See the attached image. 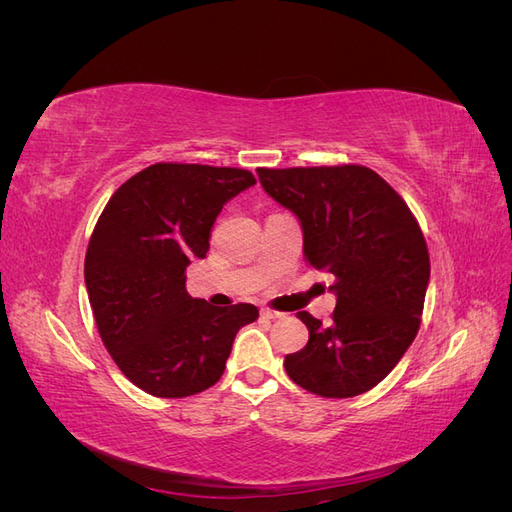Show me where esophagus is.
Listing matches in <instances>:
<instances>
[{
	"instance_id": "34e87169",
	"label": "esophagus",
	"mask_w": 512,
	"mask_h": 512,
	"mask_svg": "<svg viewBox=\"0 0 512 512\" xmlns=\"http://www.w3.org/2000/svg\"><path fill=\"white\" fill-rule=\"evenodd\" d=\"M260 316L267 318V320H277V318H284L286 314L284 312H275V309H269V307H262L260 309Z\"/></svg>"
}]
</instances>
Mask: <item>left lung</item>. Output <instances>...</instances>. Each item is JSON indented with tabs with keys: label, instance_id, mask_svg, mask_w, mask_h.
Wrapping results in <instances>:
<instances>
[{
	"label": "left lung",
	"instance_id": "1",
	"mask_svg": "<svg viewBox=\"0 0 512 512\" xmlns=\"http://www.w3.org/2000/svg\"><path fill=\"white\" fill-rule=\"evenodd\" d=\"M265 192L297 215L307 265L335 277L329 322L307 312L305 348L286 374L320 397H354L391 374L421 327L427 243L412 211L371 168H258Z\"/></svg>",
	"mask_w": 512,
	"mask_h": 512
}]
</instances>
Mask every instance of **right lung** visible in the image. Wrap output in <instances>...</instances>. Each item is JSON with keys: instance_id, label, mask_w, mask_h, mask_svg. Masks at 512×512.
I'll use <instances>...</instances> for the list:
<instances>
[{"instance_id": "obj_1", "label": "right lung", "mask_w": 512, "mask_h": 512, "mask_svg": "<svg viewBox=\"0 0 512 512\" xmlns=\"http://www.w3.org/2000/svg\"><path fill=\"white\" fill-rule=\"evenodd\" d=\"M256 183L250 170L160 162L111 196L89 239L85 286L102 342L132 384L177 399L224 374L250 303L213 307L185 290L205 258L211 226L230 198Z\"/></svg>"}]
</instances>
